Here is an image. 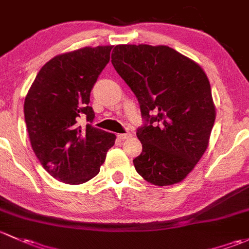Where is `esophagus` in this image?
<instances>
[{
  "mask_svg": "<svg viewBox=\"0 0 249 249\" xmlns=\"http://www.w3.org/2000/svg\"><path fill=\"white\" fill-rule=\"evenodd\" d=\"M132 137V134L130 133H121V134H117V138L121 140H124V139H128V138Z\"/></svg>",
  "mask_w": 249,
  "mask_h": 249,
  "instance_id": "1",
  "label": "esophagus"
}]
</instances>
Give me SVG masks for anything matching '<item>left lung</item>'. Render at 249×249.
<instances>
[{
  "label": "left lung",
  "mask_w": 249,
  "mask_h": 249,
  "mask_svg": "<svg viewBox=\"0 0 249 249\" xmlns=\"http://www.w3.org/2000/svg\"><path fill=\"white\" fill-rule=\"evenodd\" d=\"M111 63L137 97L143 119L135 170L156 186L181 182L206 151L216 119L206 74L165 45H116Z\"/></svg>",
  "instance_id": "left-lung-1"
}]
</instances>
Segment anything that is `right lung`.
Wrapping results in <instances>:
<instances>
[{
  "mask_svg": "<svg viewBox=\"0 0 249 249\" xmlns=\"http://www.w3.org/2000/svg\"><path fill=\"white\" fill-rule=\"evenodd\" d=\"M111 45L83 48L51 58L38 71L24 114L33 152L58 181L80 184L99 173L115 134L92 125L89 93L109 63ZM86 118V127L78 121Z\"/></svg>",
  "mask_w": 249,
  "mask_h": 249,
  "instance_id": "add662e5",
  "label": "right lung"
}]
</instances>
